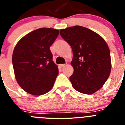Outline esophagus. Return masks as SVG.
Listing matches in <instances>:
<instances>
[{"label": "esophagus", "instance_id": "obj_1", "mask_svg": "<svg viewBox=\"0 0 125 125\" xmlns=\"http://www.w3.org/2000/svg\"><path fill=\"white\" fill-rule=\"evenodd\" d=\"M65 65H66V64H60V67L62 68V67H64Z\"/></svg>", "mask_w": 125, "mask_h": 125}]
</instances>
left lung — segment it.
I'll return each instance as SVG.
<instances>
[{"label":"left lung","instance_id":"8db88e82","mask_svg":"<svg viewBox=\"0 0 125 125\" xmlns=\"http://www.w3.org/2000/svg\"><path fill=\"white\" fill-rule=\"evenodd\" d=\"M60 35L71 46L74 72L72 86L81 93L91 94L103 86L111 69L110 51L97 33L80 25L60 30Z\"/></svg>","mask_w":125,"mask_h":125}]
</instances>
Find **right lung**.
I'll return each instance as SVG.
<instances>
[{"label": "right lung", "instance_id": "right-lung-1", "mask_svg": "<svg viewBox=\"0 0 125 125\" xmlns=\"http://www.w3.org/2000/svg\"><path fill=\"white\" fill-rule=\"evenodd\" d=\"M59 34L54 29H38L22 37L15 46L12 54L15 78L28 93L42 95L52 88L59 71L49 48Z\"/></svg>", "mask_w": 125, "mask_h": 125}]
</instances>
